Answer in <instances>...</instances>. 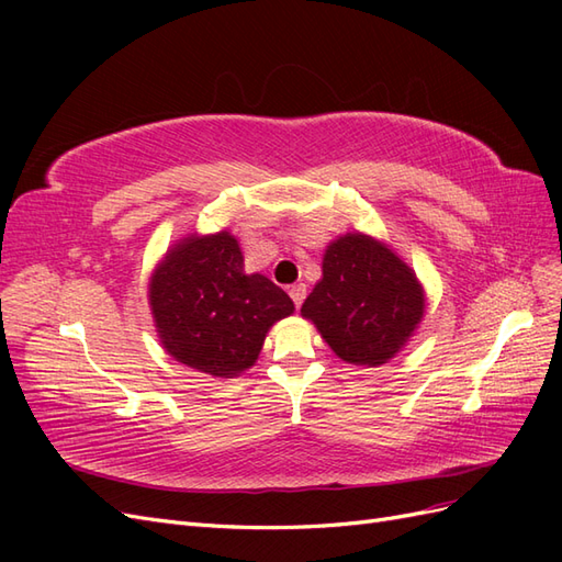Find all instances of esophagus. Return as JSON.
Returning <instances> with one entry per match:
<instances>
[{
    "label": "esophagus",
    "mask_w": 562,
    "mask_h": 562,
    "mask_svg": "<svg viewBox=\"0 0 562 562\" xmlns=\"http://www.w3.org/2000/svg\"><path fill=\"white\" fill-rule=\"evenodd\" d=\"M288 293H291L293 304H295V307L300 310V307H302V302H304V297H307V285H304V283H295V285H291V291H288Z\"/></svg>",
    "instance_id": "1"
}]
</instances>
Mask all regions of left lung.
I'll return each mask as SVG.
<instances>
[{
  "label": "left lung",
  "mask_w": 562,
  "mask_h": 562,
  "mask_svg": "<svg viewBox=\"0 0 562 562\" xmlns=\"http://www.w3.org/2000/svg\"><path fill=\"white\" fill-rule=\"evenodd\" d=\"M424 293L415 271L384 244L347 234L323 255V279L302 304L339 359L380 366L417 328Z\"/></svg>",
  "instance_id": "8db88e82"
}]
</instances>
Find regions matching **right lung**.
<instances>
[{
    "label": "right lung",
    "mask_w": 562,
    "mask_h": 562,
    "mask_svg": "<svg viewBox=\"0 0 562 562\" xmlns=\"http://www.w3.org/2000/svg\"><path fill=\"white\" fill-rule=\"evenodd\" d=\"M149 304L164 349L213 378L250 368L267 330L293 314V300L262 274H246L229 232L190 236L159 265Z\"/></svg>",
    "instance_id": "add662e5"
}]
</instances>
